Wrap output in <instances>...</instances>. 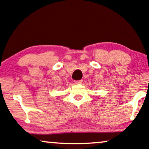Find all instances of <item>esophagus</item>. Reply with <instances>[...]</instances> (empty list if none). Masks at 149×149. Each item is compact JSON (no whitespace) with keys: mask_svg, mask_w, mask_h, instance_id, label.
<instances>
[{"mask_svg":"<svg viewBox=\"0 0 149 149\" xmlns=\"http://www.w3.org/2000/svg\"><path fill=\"white\" fill-rule=\"evenodd\" d=\"M81 82H82V80H81V79H80V80H75V84H81Z\"/></svg>","mask_w":149,"mask_h":149,"instance_id":"1","label":"esophagus"}]
</instances>
